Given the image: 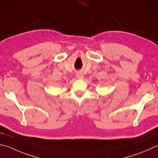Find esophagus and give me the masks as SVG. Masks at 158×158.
I'll use <instances>...</instances> for the list:
<instances>
[{"mask_svg": "<svg viewBox=\"0 0 158 158\" xmlns=\"http://www.w3.org/2000/svg\"><path fill=\"white\" fill-rule=\"evenodd\" d=\"M84 74H83L81 73H77V78L79 79H84Z\"/></svg>", "mask_w": 158, "mask_h": 158, "instance_id": "obj_1", "label": "esophagus"}]
</instances>
